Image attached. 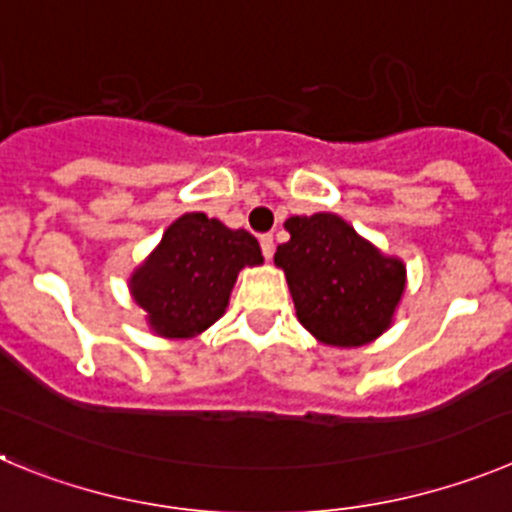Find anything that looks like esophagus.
I'll return each mask as SVG.
<instances>
[{
  "label": "esophagus",
  "mask_w": 512,
  "mask_h": 512,
  "mask_svg": "<svg viewBox=\"0 0 512 512\" xmlns=\"http://www.w3.org/2000/svg\"><path fill=\"white\" fill-rule=\"evenodd\" d=\"M260 247H262V255H265L267 260H270V257H273V252H275L273 234H262V237H260Z\"/></svg>",
  "instance_id": "obj_1"
}]
</instances>
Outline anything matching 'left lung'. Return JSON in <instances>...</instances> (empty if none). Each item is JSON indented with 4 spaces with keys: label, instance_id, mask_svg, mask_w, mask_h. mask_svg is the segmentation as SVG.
<instances>
[{
    "label": "left lung",
    "instance_id": "1",
    "mask_svg": "<svg viewBox=\"0 0 512 512\" xmlns=\"http://www.w3.org/2000/svg\"><path fill=\"white\" fill-rule=\"evenodd\" d=\"M278 245L298 321L334 347H359L390 326L405 288V267L382 257L336 214L290 216Z\"/></svg>",
    "mask_w": 512,
    "mask_h": 512
}]
</instances>
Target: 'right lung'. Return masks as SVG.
Returning <instances> with one entry per match:
<instances>
[{
    "label": "right lung",
    "instance_id": "obj_1",
    "mask_svg": "<svg viewBox=\"0 0 512 512\" xmlns=\"http://www.w3.org/2000/svg\"><path fill=\"white\" fill-rule=\"evenodd\" d=\"M260 262V245L250 232L206 214H186L132 275V296L160 336H193L222 316L239 270Z\"/></svg>",
    "mask_w": 512,
    "mask_h": 512
}]
</instances>
